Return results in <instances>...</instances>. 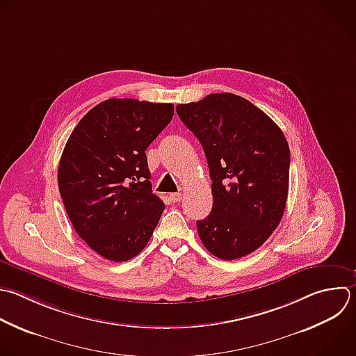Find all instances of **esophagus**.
<instances>
[{
    "label": "esophagus",
    "instance_id": "1",
    "mask_svg": "<svg viewBox=\"0 0 356 356\" xmlns=\"http://www.w3.org/2000/svg\"><path fill=\"white\" fill-rule=\"evenodd\" d=\"M181 199H182V193H181V192H175V193H171V195H170V200L174 202V203L181 202Z\"/></svg>",
    "mask_w": 356,
    "mask_h": 356
}]
</instances>
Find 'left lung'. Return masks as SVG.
Wrapping results in <instances>:
<instances>
[{
  "instance_id": "left-lung-1",
  "label": "left lung",
  "mask_w": 356,
  "mask_h": 356,
  "mask_svg": "<svg viewBox=\"0 0 356 356\" xmlns=\"http://www.w3.org/2000/svg\"><path fill=\"white\" fill-rule=\"evenodd\" d=\"M181 121L204 150L211 213L196 221L204 248L234 260L260 248L280 224L288 196L289 147L260 108L232 93L178 104Z\"/></svg>"
}]
</instances>
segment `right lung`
<instances>
[{"mask_svg":"<svg viewBox=\"0 0 356 356\" xmlns=\"http://www.w3.org/2000/svg\"><path fill=\"white\" fill-rule=\"evenodd\" d=\"M174 106L108 99L72 131L58 188L78 235L100 256L127 261L147 245L164 211L152 192L146 149L171 122Z\"/></svg>","mask_w":356,"mask_h":356,"instance_id":"add662e5","label":"right lung"}]
</instances>
